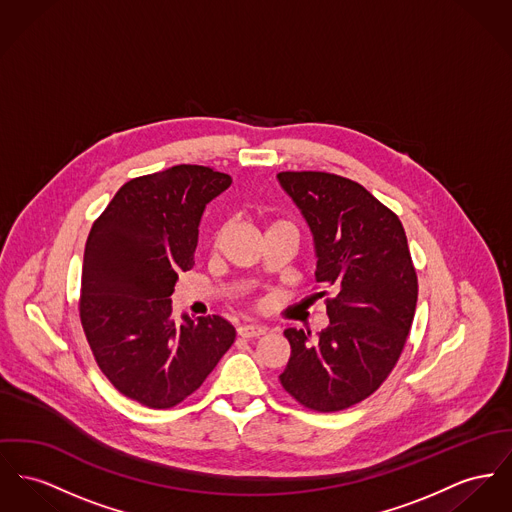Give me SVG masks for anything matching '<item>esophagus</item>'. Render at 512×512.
Listing matches in <instances>:
<instances>
[{
    "mask_svg": "<svg viewBox=\"0 0 512 512\" xmlns=\"http://www.w3.org/2000/svg\"><path fill=\"white\" fill-rule=\"evenodd\" d=\"M237 332H239L240 338H246V340H250V338H260V336H264V334H266V328H264V326L246 324V326H240Z\"/></svg>",
    "mask_w": 512,
    "mask_h": 512,
    "instance_id": "esophagus-1",
    "label": "esophagus"
}]
</instances>
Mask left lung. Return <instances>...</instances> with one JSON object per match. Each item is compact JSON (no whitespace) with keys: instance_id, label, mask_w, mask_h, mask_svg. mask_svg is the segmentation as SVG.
Returning <instances> with one entry per match:
<instances>
[{"instance_id":"8db88e82","label":"left lung","mask_w":512,"mask_h":512,"mask_svg":"<svg viewBox=\"0 0 512 512\" xmlns=\"http://www.w3.org/2000/svg\"><path fill=\"white\" fill-rule=\"evenodd\" d=\"M314 240L316 283L334 293L318 338L287 328L281 386L314 411L369 398L394 369L417 303V275L396 213L361 184L328 172H279ZM324 297V291L316 293Z\"/></svg>"}]
</instances>
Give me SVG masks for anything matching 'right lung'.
Masks as SVG:
<instances>
[{"label": "right lung", "instance_id": "add662e5", "mask_svg": "<svg viewBox=\"0 0 512 512\" xmlns=\"http://www.w3.org/2000/svg\"><path fill=\"white\" fill-rule=\"evenodd\" d=\"M225 172L178 165L126 182L95 221L83 256L81 324L114 388L153 409L202 386L235 341L221 316H172L178 273L194 266L205 205L231 186Z\"/></svg>", "mask_w": 512, "mask_h": 512}]
</instances>
